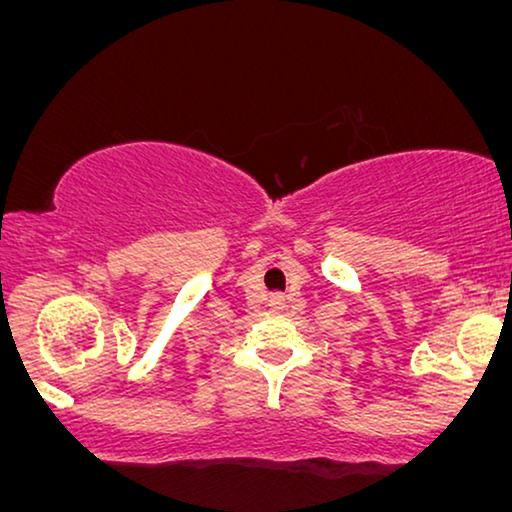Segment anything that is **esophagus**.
I'll return each instance as SVG.
<instances>
[{
  "label": "esophagus",
  "mask_w": 512,
  "mask_h": 512,
  "mask_svg": "<svg viewBox=\"0 0 512 512\" xmlns=\"http://www.w3.org/2000/svg\"><path fill=\"white\" fill-rule=\"evenodd\" d=\"M270 305H272L274 309H281V295H274V298H272V302H270Z\"/></svg>",
  "instance_id": "1"
}]
</instances>
